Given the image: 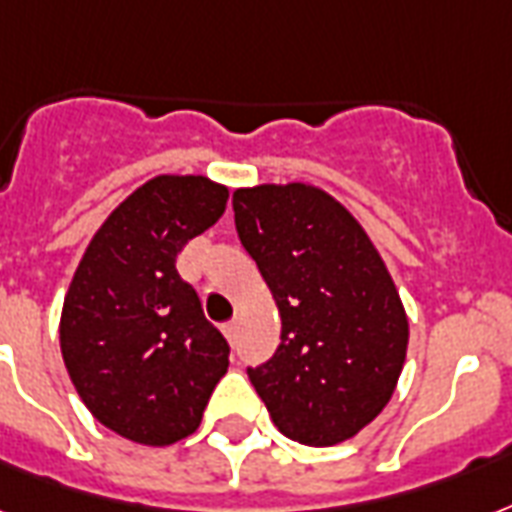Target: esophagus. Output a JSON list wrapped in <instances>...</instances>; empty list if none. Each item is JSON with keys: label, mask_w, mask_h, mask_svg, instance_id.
Instances as JSON below:
<instances>
[{"label": "esophagus", "mask_w": 512, "mask_h": 512, "mask_svg": "<svg viewBox=\"0 0 512 512\" xmlns=\"http://www.w3.org/2000/svg\"><path fill=\"white\" fill-rule=\"evenodd\" d=\"M222 333H225V338H228V341H236V333H239V322H236V319L225 322V325H222Z\"/></svg>", "instance_id": "34e87169"}]
</instances>
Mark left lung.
Segmentation results:
<instances>
[{
  "label": "left lung",
  "mask_w": 512,
  "mask_h": 512,
  "mask_svg": "<svg viewBox=\"0 0 512 512\" xmlns=\"http://www.w3.org/2000/svg\"><path fill=\"white\" fill-rule=\"evenodd\" d=\"M233 212L282 317L279 349L249 381L290 440L354 438L392 400L408 351L384 257L338 198L308 182L239 187Z\"/></svg>",
  "instance_id": "8db88e82"
}]
</instances>
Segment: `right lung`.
Returning a JSON list of instances; mask_svg holds the SVG:
<instances>
[{"label":"right lung","instance_id":"obj_1","mask_svg":"<svg viewBox=\"0 0 512 512\" xmlns=\"http://www.w3.org/2000/svg\"><path fill=\"white\" fill-rule=\"evenodd\" d=\"M228 187L158 174L112 209L66 290L58 338L93 419L142 446L193 435L228 373V341L177 273L187 241L220 220Z\"/></svg>","mask_w":512,"mask_h":512}]
</instances>
